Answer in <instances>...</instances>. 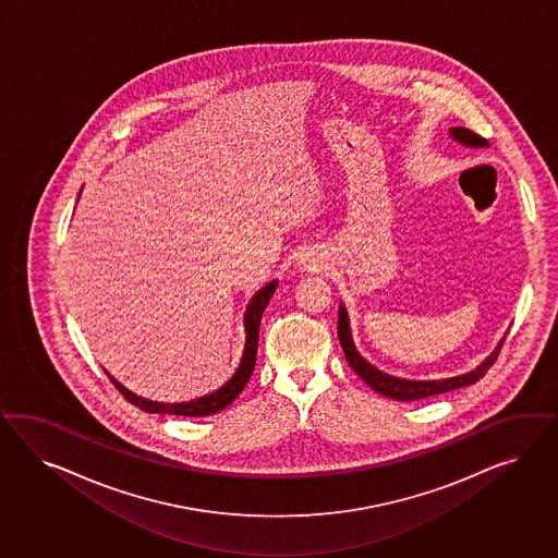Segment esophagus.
I'll return each instance as SVG.
<instances>
[{"label": "esophagus", "instance_id": "obj_1", "mask_svg": "<svg viewBox=\"0 0 558 558\" xmlns=\"http://www.w3.org/2000/svg\"><path fill=\"white\" fill-rule=\"evenodd\" d=\"M299 268L304 271H322L323 268H327V264H325V257L322 254L308 250V252L299 255Z\"/></svg>", "mask_w": 558, "mask_h": 558}]
</instances>
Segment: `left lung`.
Masks as SVG:
<instances>
[{"mask_svg":"<svg viewBox=\"0 0 558 558\" xmlns=\"http://www.w3.org/2000/svg\"><path fill=\"white\" fill-rule=\"evenodd\" d=\"M450 136L460 145L471 147V149L489 147V141H485L483 136L474 135L473 131H469L464 126L450 129ZM506 336L499 339L497 348L474 371L450 376V378H438V380H409V378H399V376H390L387 372L378 371L376 366H372L364 355H360V352L355 350L354 339H352V327H350L348 311H345L343 303L339 304L338 338L348 364L354 368L355 374L371 389L389 397V399H397V401H417V399H425V397H434V395H441V392H450V390L474 385L478 378L485 376V372L489 371L493 362L497 360L499 350L504 348Z\"/></svg>","mask_w":558,"mask_h":558,"instance_id":"1","label":"left lung"}]
</instances>
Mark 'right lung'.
<instances>
[{"label":"right lung","instance_id":"obj_1","mask_svg":"<svg viewBox=\"0 0 558 558\" xmlns=\"http://www.w3.org/2000/svg\"><path fill=\"white\" fill-rule=\"evenodd\" d=\"M276 287H278V280H271L266 287L259 288L247 304L245 315H243V327H245L243 355H241L235 374L220 389L213 390L203 397H196V399H190V401H182V403H159V401H151V399H145V397H138L135 392H131L126 387H122L114 376H110L106 372L108 378L124 395L126 401H131L133 405L143 411H149V413H168V415H186V417H206V415L219 413L225 407H229L235 401L239 392L245 389L247 380L254 374L257 341H259V323H262V315H264L266 306L270 303L271 294L276 292Z\"/></svg>","mask_w":558,"mask_h":558}]
</instances>
